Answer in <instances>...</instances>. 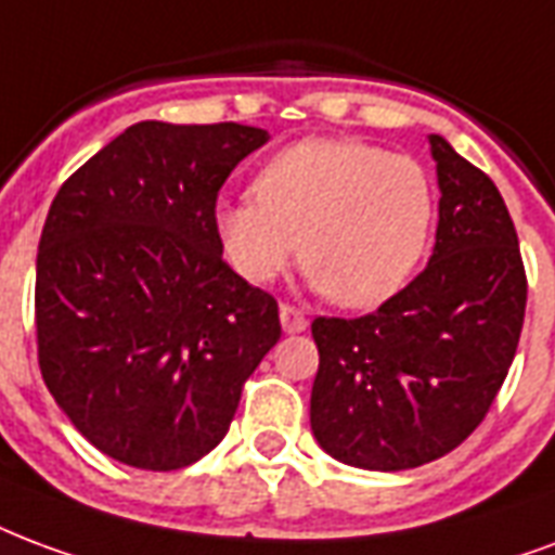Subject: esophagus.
I'll return each instance as SVG.
<instances>
[{"mask_svg": "<svg viewBox=\"0 0 555 555\" xmlns=\"http://www.w3.org/2000/svg\"><path fill=\"white\" fill-rule=\"evenodd\" d=\"M279 320H282V330L288 332V335L306 332V326H309L306 314L299 309H294V306H279Z\"/></svg>", "mask_w": 555, "mask_h": 555, "instance_id": "1", "label": "esophagus"}]
</instances>
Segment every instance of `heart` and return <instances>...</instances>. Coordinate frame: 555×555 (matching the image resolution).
<instances>
[{
    "instance_id": "heart-1",
    "label": "heart",
    "mask_w": 555,
    "mask_h": 555,
    "mask_svg": "<svg viewBox=\"0 0 555 555\" xmlns=\"http://www.w3.org/2000/svg\"><path fill=\"white\" fill-rule=\"evenodd\" d=\"M424 164L364 141L291 143L256 176V196L215 205L237 276L267 285L297 256L338 306H379L412 276L433 229Z\"/></svg>"
}]
</instances>
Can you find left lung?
<instances>
[{"label": "left lung", "instance_id": "1", "mask_svg": "<svg viewBox=\"0 0 555 555\" xmlns=\"http://www.w3.org/2000/svg\"><path fill=\"white\" fill-rule=\"evenodd\" d=\"M438 229L424 273L373 314L318 318L311 433L344 465L409 470L465 441L518 350L527 276L496 184L441 134Z\"/></svg>", "mask_w": 555, "mask_h": 555}]
</instances>
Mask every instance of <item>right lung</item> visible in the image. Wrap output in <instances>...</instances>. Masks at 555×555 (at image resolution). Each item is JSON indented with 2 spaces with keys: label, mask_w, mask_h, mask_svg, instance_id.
Masks as SVG:
<instances>
[{
  "label": "right lung",
  "mask_w": 555,
  "mask_h": 555,
  "mask_svg": "<svg viewBox=\"0 0 555 555\" xmlns=\"http://www.w3.org/2000/svg\"><path fill=\"white\" fill-rule=\"evenodd\" d=\"M270 134L143 120L81 164L37 246V359L90 444L141 470L211 453L282 335L215 235L217 191Z\"/></svg>",
  "instance_id": "right-lung-1"
}]
</instances>
